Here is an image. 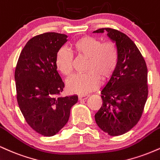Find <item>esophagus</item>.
Returning <instances> with one entry per match:
<instances>
[{
	"mask_svg": "<svg viewBox=\"0 0 160 160\" xmlns=\"http://www.w3.org/2000/svg\"><path fill=\"white\" fill-rule=\"evenodd\" d=\"M89 97V95H80L78 96V99L79 100H85Z\"/></svg>",
	"mask_w": 160,
	"mask_h": 160,
	"instance_id": "obj_1",
	"label": "esophagus"
}]
</instances>
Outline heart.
Instances as JSON below:
<instances>
[{"mask_svg": "<svg viewBox=\"0 0 160 160\" xmlns=\"http://www.w3.org/2000/svg\"><path fill=\"white\" fill-rule=\"evenodd\" d=\"M70 49L76 55L87 58L85 72L76 76L68 82L71 92L84 94L93 91L100 80L106 79L115 69L118 63V52L112 42H102L94 37H82L75 40ZM72 56L68 50L61 48L55 58V65L58 70L66 77L72 73Z\"/></svg>", "mask_w": 160, "mask_h": 160, "instance_id": "1", "label": "heart"}]
</instances>
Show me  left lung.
<instances>
[{
    "mask_svg": "<svg viewBox=\"0 0 160 160\" xmlns=\"http://www.w3.org/2000/svg\"><path fill=\"white\" fill-rule=\"evenodd\" d=\"M115 42L118 63L109 80L102 87V105L95 114L97 124L109 136H118L137 124L148 98V69L134 42L123 33L100 28Z\"/></svg>",
    "mask_w": 160,
    "mask_h": 160,
    "instance_id": "left-lung-1",
    "label": "left lung"
}]
</instances>
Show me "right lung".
<instances>
[{"label":"right lung","mask_w":160,"mask_h":160,"mask_svg":"<svg viewBox=\"0 0 160 160\" xmlns=\"http://www.w3.org/2000/svg\"><path fill=\"white\" fill-rule=\"evenodd\" d=\"M67 36L49 32L30 39L15 71L18 106L28 125L44 136H53L69 121L78 96L61 97L65 85L57 70L56 55Z\"/></svg>","instance_id":"add662e5"}]
</instances>
